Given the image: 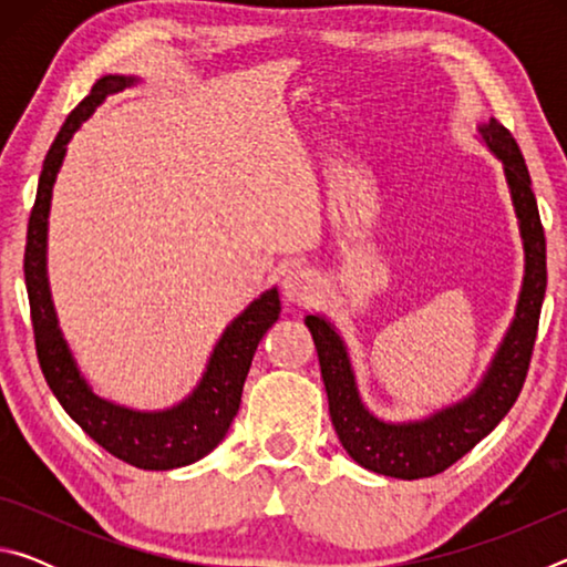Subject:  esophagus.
<instances>
[{
    "instance_id": "esophagus-1",
    "label": "esophagus",
    "mask_w": 567,
    "mask_h": 567,
    "mask_svg": "<svg viewBox=\"0 0 567 567\" xmlns=\"http://www.w3.org/2000/svg\"><path fill=\"white\" fill-rule=\"evenodd\" d=\"M318 292H320L318 275H315L312 270H307V267H295V270L285 275L282 295L290 302H297V305L312 302L315 297H318Z\"/></svg>"
}]
</instances>
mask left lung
Here are the masks:
<instances>
[{
  "label": "left lung",
  "instance_id": "1",
  "mask_svg": "<svg viewBox=\"0 0 567 567\" xmlns=\"http://www.w3.org/2000/svg\"><path fill=\"white\" fill-rule=\"evenodd\" d=\"M477 137L503 162V175L511 189L517 229H520L525 272L515 318L475 390L427 417L405 422L382 420L362 402L348 344L338 328L322 315L305 318L318 348L334 433L354 463L378 475L417 480L443 473L457 463L511 412L523 390L527 364H530L545 285H548L540 215H537L523 152L513 134L491 117L477 124Z\"/></svg>",
  "mask_w": 567,
  "mask_h": 567
}]
</instances>
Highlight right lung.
I'll return each mask as SVG.
<instances>
[{
	"mask_svg": "<svg viewBox=\"0 0 567 567\" xmlns=\"http://www.w3.org/2000/svg\"><path fill=\"white\" fill-rule=\"evenodd\" d=\"M137 82L140 76L104 74L62 124L60 134L47 152L40 185H37V199L30 227H27L24 282L27 295H30L37 358H40L47 385L60 400L66 415L94 443L124 463L142 470H172L197 463L225 440L239 410L243 385L257 344L280 318V295H277V287H270L227 324L209 352L203 378L177 405L165 410H134L120 405V402L100 398L87 378L82 375L60 330L50 277H47V229H50L52 189L66 155V145L74 132L82 127V122H87L110 94L134 87Z\"/></svg>",
	"mask_w": 567,
	"mask_h": 567,
	"instance_id": "1",
	"label": "right lung"
}]
</instances>
